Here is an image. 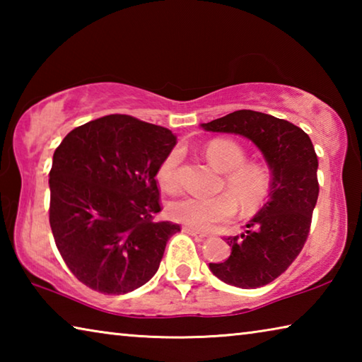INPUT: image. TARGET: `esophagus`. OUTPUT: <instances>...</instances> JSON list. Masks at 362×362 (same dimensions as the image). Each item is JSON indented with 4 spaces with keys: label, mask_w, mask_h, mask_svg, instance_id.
I'll list each match as a JSON object with an SVG mask.
<instances>
[{
    "label": "esophagus",
    "mask_w": 362,
    "mask_h": 362,
    "mask_svg": "<svg viewBox=\"0 0 362 362\" xmlns=\"http://www.w3.org/2000/svg\"><path fill=\"white\" fill-rule=\"evenodd\" d=\"M183 231L188 233V235L194 236V238H207L206 233H203V231H198V230H194V228H189V226H183Z\"/></svg>",
    "instance_id": "obj_1"
}]
</instances>
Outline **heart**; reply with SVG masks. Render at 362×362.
<instances>
[{
  "mask_svg": "<svg viewBox=\"0 0 362 362\" xmlns=\"http://www.w3.org/2000/svg\"><path fill=\"white\" fill-rule=\"evenodd\" d=\"M207 161L223 175V188L229 194L214 198L180 196L168 204V216L175 222L199 230H209L214 225L233 217L238 206L244 212H252L265 203L272 189V174L260 164H247L246 153L230 140H212L204 148ZM180 153L174 150L163 159L158 168V182L164 188L175 187V173Z\"/></svg>",
  "mask_w": 362,
  "mask_h": 362,
  "instance_id": "heart-1",
  "label": "heart"
}]
</instances>
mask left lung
Returning <instances> with one entry per match:
<instances>
[{
  "label": "left lung",
  "instance_id": "obj_1",
  "mask_svg": "<svg viewBox=\"0 0 362 362\" xmlns=\"http://www.w3.org/2000/svg\"><path fill=\"white\" fill-rule=\"evenodd\" d=\"M201 127L250 140L272 173L267 203L249 220L247 230L225 238L231 247L228 259L209 263L211 272L230 286H267L289 268L308 238L320 194L315 146L292 122L252 110H238Z\"/></svg>",
  "mask_w": 362,
  "mask_h": 362
}]
</instances>
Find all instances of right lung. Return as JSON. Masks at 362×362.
<instances>
[{
  "label": "right lung",
  "mask_w": 362,
  "mask_h": 362,
  "mask_svg": "<svg viewBox=\"0 0 362 362\" xmlns=\"http://www.w3.org/2000/svg\"><path fill=\"white\" fill-rule=\"evenodd\" d=\"M177 144L166 127L108 115L66 134L49 173V223L70 272L90 289L127 293L155 276L173 222L161 211L156 173Z\"/></svg>",
  "instance_id": "add662e5"
}]
</instances>
